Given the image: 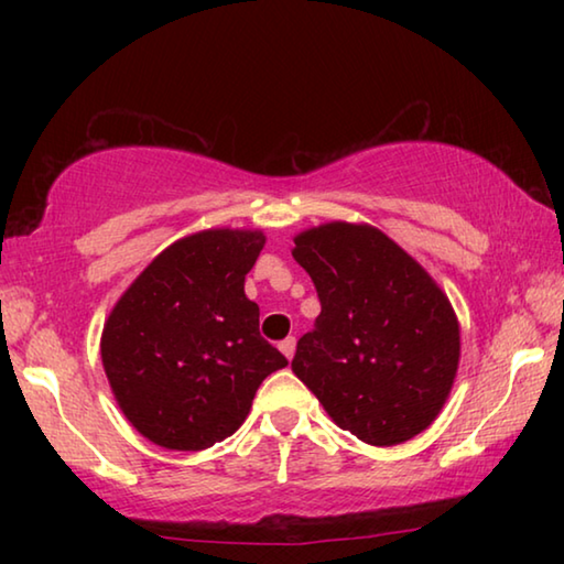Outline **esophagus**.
<instances>
[{
  "label": "esophagus",
  "instance_id": "34e87169",
  "mask_svg": "<svg viewBox=\"0 0 564 564\" xmlns=\"http://www.w3.org/2000/svg\"><path fill=\"white\" fill-rule=\"evenodd\" d=\"M279 348H281V352H283V356L291 360V358H293V352H295V338L291 336V338H285V340H281V343H279Z\"/></svg>",
  "mask_w": 564,
  "mask_h": 564
}]
</instances>
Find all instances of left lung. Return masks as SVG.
Segmentation results:
<instances>
[{
  "label": "left lung",
  "instance_id": "8db88e82",
  "mask_svg": "<svg viewBox=\"0 0 564 564\" xmlns=\"http://www.w3.org/2000/svg\"><path fill=\"white\" fill-rule=\"evenodd\" d=\"M293 259L321 301L293 373L368 445L425 431L451 393L460 328L423 265L373 226L326 224L295 236Z\"/></svg>",
  "mask_w": 564,
  "mask_h": 564
}]
</instances>
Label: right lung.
Returning <instances> with one entry per match:
<instances>
[{
	"mask_svg": "<svg viewBox=\"0 0 564 564\" xmlns=\"http://www.w3.org/2000/svg\"><path fill=\"white\" fill-rule=\"evenodd\" d=\"M265 238L216 228L159 253L113 305L101 360L123 415L151 443L204 451L234 435L265 376L285 368L261 338L246 273Z\"/></svg>",
	"mask_w": 564,
	"mask_h": 564,
	"instance_id": "1",
	"label": "right lung"
}]
</instances>
